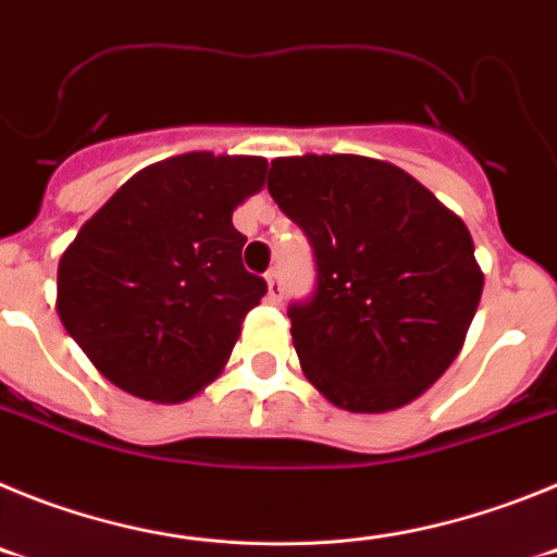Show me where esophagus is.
<instances>
[{
	"instance_id": "1",
	"label": "esophagus",
	"mask_w": 557,
	"mask_h": 557,
	"mask_svg": "<svg viewBox=\"0 0 557 557\" xmlns=\"http://www.w3.org/2000/svg\"><path fill=\"white\" fill-rule=\"evenodd\" d=\"M264 278H268V301L270 304H278L284 298V287H282V273L275 268H270L268 273H264Z\"/></svg>"
}]
</instances>
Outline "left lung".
<instances>
[{
	"mask_svg": "<svg viewBox=\"0 0 557 557\" xmlns=\"http://www.w3.org/2000/svg\"><path fill=\"white\" fill-rule=\"evenodd\" d=\"M268 191L318 270L312 295L287 309L309 382L351 412L396 410L435 385L482 295L466 223L366 156L275 159Z\"/></svg>",
	"mask_w": 557,
	"mask_h": 557,
	"instance_id": "1",
	"label": "left lung"
}]
</instances>
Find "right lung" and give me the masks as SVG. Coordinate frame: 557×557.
<instances>
[{"mask_svg":"<svg viewBox=\"0 0 557 557\" xmlns=\"http://www.w3.org/2000/svg\"><path fill=\"white\" fill-rule=\"evenodd\" d=\"M268 161L186 152L133 175L58 264V314L97 371L147 401H181L228 362L268 282L243 264L231 214Z\"/></svg>","mask_w":557,"mask_h":557,"instance_id":"obj_1","label":"right lung"}]
</instances>
